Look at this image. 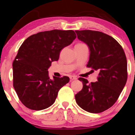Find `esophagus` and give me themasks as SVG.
<instances>
[{"label":"esophagus","mask_w":135,"mask_h":135,"mask_svg":"<svg viewBox=\"0 0 135 135\" xmlns=\"http://www.w3.org/2000/svg\"><path fill=\"white\" fill-rule=\"evenodd\" d=\"M77 78H78L77 76H73V75H72V76H70V80H76V79H77Z\"/></svg>","instance_id":"esophagus-1"}]
</instances>
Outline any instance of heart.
I'll use <instances>...</instances> for the list:
<instances>
[{"label":"heart","mask_w":135,"mask_h":135,"mask_svg":"<svg viewBox=\"0 0 135 135\" xmlns=\"http://www.w3.org/2000/svg\"><path fill=\"white\" fill-rule=\"evenodd\" d=\"M81 44V43H78V44Z\"/></svg>","instance_id":"b5f03b06"}]
</instances>
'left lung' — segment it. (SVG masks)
<instances>
[{
  "instance_id": "8db88e82",
  "label": "left lung",
  "mask_w": 135,
  "mask_h": 135,
  "mask_svg": "<svg viewBox=\"0 0 135 135\" xmlns=\"http://www.w3.org/2000/svg\"><path fill=\"white\" fill-rule=\"evenodd\" d=\"M78 38L89 46L87 67L98 70L97 81L83 78V88L75 95L79 107L90 113H100L112 107L127 80V62L123 47L114 38L100 31H75Z\"/></svg>"
}]
</instances>
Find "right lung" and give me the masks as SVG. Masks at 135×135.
Segmentation results:
<instances>
[{"mask_svg":"<svg viewBox=\"0 0 135 135\" xmlns=\"http://www.w3.org/2000/svg\"><path fill=\"white\" fill-rule=\"evenodd\" d=\"M76 38L73 30H51L35 34L23 42L13 61V85L27 108L41 110L52 105L69 78L54 76L47 69L58 61L60 51Z\"/></svg>","mask_w":135,"mask_h":135,"instance_id":"1","label":"right lung"}]
</instances>
